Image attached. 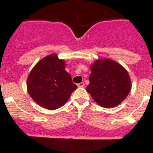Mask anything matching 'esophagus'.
Segmentation results:
<instances>
[{"label": "esophagus", "mask_w": 153, "mask_h": 153, "mask_svg": "<svg viewBox=\"0 0 153 153\" xmlns=\"http://www.w3.org/2000/svg\"><path fill=\"white\" fill-rule=\"evenodd\" d=\"M78 88H83V87H85V83L84 82H81V83L78 84Z\"/></svg>", "instance_id": "obj_1"}]
</instances>
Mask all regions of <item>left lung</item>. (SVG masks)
I'll return each instance as SVG.
<instances>
[{
    "mask_svg": "<svg viewBox=\"0 0 153 153\" xmlns=\"http://www.w3.org/2000/svg\"><path fill=\"white\" fill-rule=\"evenodd\" d=\"M90 84L86 91L94 100L104 108L119 105L131 90L128 71L110 59H97L91 65Z\"/></svg>",
    "mask_w": 153,
    "mask_h": 153,
    "instance_id": "left-lung-1",
    "label": "left lung"
}]
</instances>
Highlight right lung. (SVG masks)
<instances>
[{"label":"right lung","mask_w":153,"mask_h":153,"mask_svg":"<svg viewBox=\"0 0 153 153\" xmlns=\"http://www.w3.org/2000/svg\"><path fill=\"white\" fill-rule=\"evenodd\" d=\"M65 62L56 53L44 57L33 67L27 79V90L40 106L54 110L60 108L77 88L65 70Z\"/></svg>","instance_id":"1"}]
</instances>
